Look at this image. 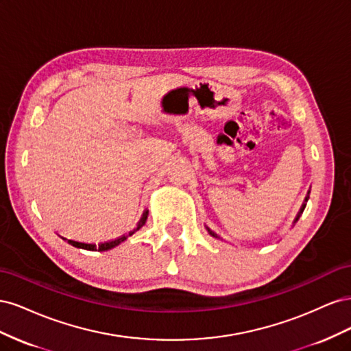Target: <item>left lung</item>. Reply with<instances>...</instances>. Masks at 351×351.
Here are the masks:
<instances>
[{
    "label": "left lung",
    "mask_w": 351,
    "mask_h": 351,
    "mask_svg": "<svg viewBox=\"0 0 351 351\" xmlns=\"http://www.w3.org/2000/svg\"><path fill=\"white\" fill-rule=\"evenodd\" d=\"M307 199H309V196H307V197H306V200H304V204L302 205V208H300V210H299V214H297V217H295V221H297V219H299V218H300V215L303 214V210H304V208H306V202H307ZM206 230H208V232H209V234H210L212 237H218V236H217V232H214V231H212V230H210L209 227H206Z\"/></svg>",
    "instance_id": "8db88e82"
}]
</instances>
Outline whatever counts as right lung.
Here are the masks:
<instances>
[{
	"mask_svg": "<svg viewBox=\"0 0 351 351\" xmlns=\"http://www.w3.org/2000/svg\"><path fill=\"white\" fill-rule=\"evenodd\" d=\"M146 218H147V215H146V212H145V214H143L142 218H141V221L137 222V226H136L132 231H129V234H123V236L117 237V239H114V240H111V241H104V243L98 244V247H97V244H93V243H82V241H76V240H69V243L73 244V246L80 247V249H86V250H97V249H98V250H110V249L115 247L117 244H120L121 241H124L127 237H130L132 234H134V232H136L137 230H141V228L145 226Z\"/></svg>",
	"mask_w": 351,
	"mask_h": 351,
	"instance_id": "obj_1",
	"label": "right lung"
}]
</instances>
